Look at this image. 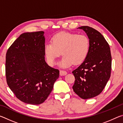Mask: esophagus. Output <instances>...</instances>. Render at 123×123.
Masks as SVG:
<instances>
[{"label": "esophagus", "instance_id": "1", "mask_svg": "<svg viewBox=\"0 0 123 123\" xmlns=\"http://www.w3.org/2000/svg\"><path fill=\"white\" fill-rule=\"evenodd\" d=\"M67 74V72L65 70H61L60 71V74L61 76H63V75H66Z\"/></svg>", "mask_w": 123, "mask_h": 123}]
</instances>
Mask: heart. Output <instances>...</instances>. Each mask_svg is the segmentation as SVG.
I'll return each instance as SVG.
<instances>
[{"mask_svg": "<svg viewBox=\"0 0 123 123\" xmlns=\"http://www.w3.org/2000/svg\"><path fill=\"white\" fill-rule=\"evenodd\" d=\"M89 47L90 42L86 35L61 32L54 35L51 38V43L45 44L44 53L48 63L54 66L62 52L63 56L59 65L61 67L67 68L73 63H82L88 55Z\"/></svg>", "mask_w": 123, "mask_h": 123, "instance_id": "b5f03b06", "label": "heart"}]
</instances>
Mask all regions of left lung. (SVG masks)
Returning a JSON list of instances; mask_svg holds the SVG:
<instances>
[{"instance_id": "obj_1", "label": "left lung", "mask_w": 123, "mask_h": 123, "mask_svg": "<svg viewBox=\"0 0 123 123\" xmlns=\"http://www.w3.org/2000/svg\"><path fill=\"white\" fill-rule=\"evenodd\" d=\"M90 42L88 55L72 72L75 77L73 91L83 99L100 94L111 76L112 57L109 44L98 31L88 26L79 27Z\"/></svg>"}]
</instances>
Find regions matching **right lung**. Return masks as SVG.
I'll return each mask as SVG.
<instances>
[{
	"label": "right lung",
	"instance_id": "right-lung-1",
	"mask_svg": "<svg viewBox=\"0 0 123 123\" xmlns=\"http://www.w3.org/2000/svg\"><path fill=\"white\" fill-rule=\"evenodd\" d=\"M43 31L21 34L6 55L7 84L20 101L39 105L47 99L59 77V70L45 61Z\"/></svg>",
	"mask_w": 123,
	"mask_h": 123
}]
</instances>
